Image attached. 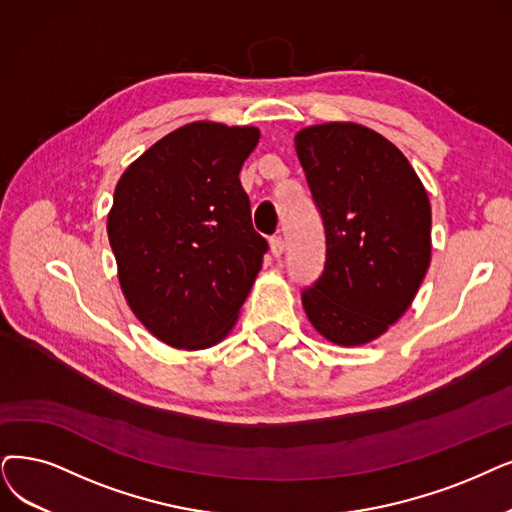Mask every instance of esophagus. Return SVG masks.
<instances>
[{
    "instance_id": "34e87169",
    "label": "esophagus",
    "mask_w": 512,
    "mask_h": 512,
    "mask_svg": "<svg viewBox=\"0 0 512 512\" xmlns=\"http://www.w3.org/2000/svg\"><path fill=\"white\" fill-rule=\"evenodd\" d=\"M269 248H271V254H273L275 258H279V256L283 254V250H285V245H283V239H281L279 235L271 237V239H269Z\"/></svg>"
}]
</instances>
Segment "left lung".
<instances>
[{
  "instance_id": "obj_1",
  "label": "left lung",
  "mask_w": 512,
  "mask_h": 512,
  "mask_svg": "<svg viewBox=\"0 0 512 512\" xmlns=\"http://www.w3.org/2000/svg\"><path fill=\"white\" fill-rule=\"evenodd\" d=\"M323 218L325 267L302 292L304 313L334 344L359 346L391 327L431 264V201L412 163L353 121L294 136Z\"/></svg>"
}]
</instances>
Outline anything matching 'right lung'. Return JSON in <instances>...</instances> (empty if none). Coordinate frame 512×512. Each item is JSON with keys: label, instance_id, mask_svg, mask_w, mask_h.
I'll return each instance as SVG.
<instances>
[{"label": "right lung", "instance_id": "right-lung-1", "mask_svg": "<svg viewBox=\"0 0 512 512\" xmlns=\"http://www.w3.org/2000/svg\"><path fill=\"white\" fill-rule=\"evenodd\" d=\"M254 126L193 121L121 174L107 233L136 319L174 349L218 344L248 298L267 239L252 227L239 172Z\"/></svg>", "mask_w": 512, "mask_h": 512}]
</instances>
